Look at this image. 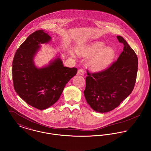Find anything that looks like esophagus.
<instances>
[{
	"mask_svg": "<svg viewBox=\"0 0 151 151\" xmlns=\"http://www.w3.org/2000/svg\"><path fill=\"white\" fill-rule=\"evenodd\" d=\"M84 73V70L83 69H79V70L78 72V73L79 74V75H83Z\"/></svg>",
	"mask_w": 151,
	"mask_h": 151,
	"instance_id": "esophagus-1",
	"label": "esophagus"
}]
</instances>
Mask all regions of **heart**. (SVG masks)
Here are the masks:
<instances>
[{
    "mask_svg": "<svg viewBox=\"0 0 151 151\" xmlns=\"http://www.w3.org/2000/svg\"><path fill=\"white\" fill-rule=\"evenodd\" d=\"M104 47L105 44L103 42H97L90 45L81 52L87 56L96 54L90 62L91 67L95 70H101L106 67L111 63L115 56V51L111 47Z\"/></svg>",
    "mask_w": 151,
    "mask_h": 151,
    "instance_id": "heart-1",
    "label": "heart"
}]
</instances>
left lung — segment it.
<instances>
[{"mask_svg":"<svg viewBox=\"0 0 151 151\" xmlns=\"http://www.w3.org/2000/svg\"><path fill=\"white\" fill-rule=\"evenodd\" d=\"M124 45L117 60L105 69L96 72L87 70L84 95L92 109L104 113L112 111L132 92L138 70V58L127 42L120 36Z\"/></svg>","mask_w":151,"mask_h":151,"instance_id":"8db88e82","label":"left lung"}]
</instances>
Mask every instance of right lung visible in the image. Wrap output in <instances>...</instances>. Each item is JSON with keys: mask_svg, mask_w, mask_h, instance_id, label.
Segmentation results:
<instances>
[{"mask_svg": "<svg viewBox=\"0 0 151 151\" xmlns=\"http://www.w3.org/2000/svg\"><path fill=\"white\" fill-rule=\"evenodd\" d=\"M51 37L43 30L31 34L17 49L13 61V81L18 96L39 110L46 109L58 100L69 80L77 73L76 68L64 67L57 58L47 67L37 69L33 57L39 44L47 43Z\"/></svg>", "mask_w": 151, "mask_h": 151, "instance_id": "obj_1", "label": "right lung"}]
</instances>
